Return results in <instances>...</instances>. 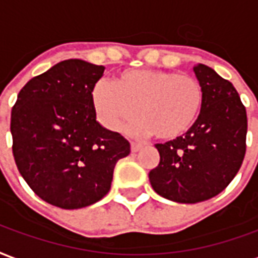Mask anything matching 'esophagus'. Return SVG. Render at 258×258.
I'll use <instances>...</instances> for the list:
<instances>
[{
	"label": "esophagus",
	"mask_w": 258,
	"mask_h": 258,
	"mask_svg": "<svg viewBox=\"0 0 258 258\" xmlns=\"http://www.w3.org/2000/svg\"><path fill=\"white\" fill-rule=\"evenodd\" d=\"M142 149V145H139V144H131V152H138V150H141Z\"/></svg>",
	"instance_id": "obj_1"
}]
</instances>
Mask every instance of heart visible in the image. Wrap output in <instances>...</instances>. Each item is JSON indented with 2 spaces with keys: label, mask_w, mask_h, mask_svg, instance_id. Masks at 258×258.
Wrapping results in <instances>:
<instances>
[{
  "label": "heart",
  "mask_w": 258,
  "mask_h": 258,
  "mask_svg": "<svg viewBox=\"0 0 258 258\" xmlns=\"http://www.w3.org/2000/svg\"><path fill=\"white\" fill-rule=\"evenodd\" d=\"M91 102L108 128L123 131L138 110L145 133L158 141H173L196 124L204 90L194 76L163 70H127L113 76L109 86H97Z\"/></svg>",
  "instance_id": "heart-1"
}]
</instances>
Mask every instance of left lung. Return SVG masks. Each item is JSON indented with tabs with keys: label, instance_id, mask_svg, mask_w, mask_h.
Returning <instances> with one entry per match:
<instances>
[{
	"label": "left lung",
	"instance_id": "left-lung-1",
	"mask_svg": "<svg viewBox=\"0 0 258 258\" xmlns=\"http://www.w3.org/2000/svg\"><path fill=\"white\" fill-rule=\"evenodd\" d=\"M194 72L204 90L201 113L183 137L156 145L160 163L149 172L154 191L182 204L223 191L246 153L247 117L235 87L204 64Z\"/></svg>",
	"mask_w": 258,
	"mask_h": 258
}]
</instances>
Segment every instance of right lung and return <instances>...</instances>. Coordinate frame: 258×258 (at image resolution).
<instances>
[{
	"mask_svg": "<svg viewBox=\"0 0 258 258\" xmlns=\"http://www.w3.org/2000/svg\"><path fill=\"white\" fill-rule=\"evenodd\" d=\"M104 67L61 61L23 87L11 113L19 172L38 197L62 209L89 207L110 190L130 142L95 120L91 91Z\"/></svg>",
	"mask_w": 258,
	"mask_h": 258,
	"instance_id": "obj_1",
	"label": "right lung"
}]
</instances>
